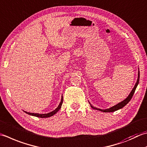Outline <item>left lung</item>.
<instances>
[{
    "label": "left lung",
    "instance_id": "8db88e82",
    "mask_svg": "<svg viewBox=\"0 0 147 147\" xmlns=\"http://www.w3.org/2000/svg\"><path fill=\"white\" fill-rule=\"evenodd\" d=\"M139 80H140V71H138V80H137V82L136 83V84H135L134 87L133 88V90H132V91L131 92V93L129 94V96H127V98H126L125 100H123V101L120 102L119 103H118L117 105L113 106V107H111L110 108L108 109H106V110H101V109H99V108H97L96 107H94V106L92 105L90 102V105L92 107V108L94 109V110H99V111H102V112H113V111H115L118 110H120V109L122 108L123 106H125L127 104V103L130 101L131 99H132V97H133V95L134 94V92H135V90H136V88L137 87L139 83Z\"/></svg>",
    "mask_w": 147,
    "mask_h": 147
}]
</instances>
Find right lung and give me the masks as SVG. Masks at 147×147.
I'll return each mask as SVG.
<instances>
[{"label":"right lung","instance_id":"add662e5","mask_svg":"<svg viewBox=\"0 0 147 147\" xmlns=\"http://www.w3.org/2000/svg\"><path fill=\"white\" fill-rule=\"evenodd\" d=\"M62 102H63V97L62 96L61 101H60L59 105L58 106V107H57L55 110H53V111H52L51 112H50V113H46V114H39V113H29V112H27V111H25V112L26 113L30 115H32V116L37 117H39V118H48V117H51V116H53V115L57 113V112H58V111L60 110V109L61 108Z\"/></svg>","mask_w":147,"mask_h":147}]
</instances>
